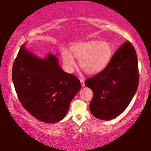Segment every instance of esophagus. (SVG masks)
I'll use <instances>...</instances> for the list:
<instances>
[{
    "label": "esophagus",
    "mask_w": 151,
    "mask_h": 151,
    "mask_svg": "<svg viewBox=\"0 0 151 151\" xmlns=\"http://www.w3.org/2000/svg\"><path fill=\"white\" fill-rule=\"evenodd\" d=\"M80 81H81V83L82 86L84 87L85 86V84H84V79H80Z\"/></svg>",
    "instance_id": "34e87169"
}]
</instances>
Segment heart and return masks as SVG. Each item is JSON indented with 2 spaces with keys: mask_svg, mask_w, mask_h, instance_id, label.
Here are the masks:
<instances>
[{
  "mask_svg": "<svg viewBox=\"0 0 151 151\" xmlns=\"http://www.w3.org/2000/svg\"><path fill=\"white\" fill-rule=\"evenodd\" d=\"M113 47L106 42L88 41L76 43L70 48V53L63 51V62L70 69L76 65V58L79 59L80 67L89 74L101 72L106 67L113 55Z\"/></svg>",
  "mask_w": 151,
  "mask_h": 151,
  "instance_id": "obj_1",
  "label": "heart"
}]
</instances>
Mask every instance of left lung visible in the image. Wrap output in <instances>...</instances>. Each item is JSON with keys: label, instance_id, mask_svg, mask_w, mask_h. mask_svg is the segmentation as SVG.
Listing matches in <instances>:
<instances>
[{"label": "left lung", "instance_id": "8db88e82", "mask_svg": "<svg viewBox=\"0 0 151 151\" xmlns=\"http://www.w3.org/2000/svg\"><path fill=\"white\" fill-rule=\"evenodd\" d=\"M139 74L135 50L127 41L113 55L108 65L85 85L93 92L89 109L100 120H109L125 110L138 88Z\"/></svg>", "mask_w": 151, "mask_h": 151}]
</instances>
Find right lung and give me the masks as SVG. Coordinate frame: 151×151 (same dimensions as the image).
I'll return each mask as SVG.
<instances>
[{
  "instance_id": "1",
  "label": "right lung",
  "mask_w": 151,
  "mask_h": 151,
  "mask_svg": "<svg viewBox=\"0 0 151 151\" xmlns=\"http://www.w3.org/2000/svg\"><path fill=\"white\" fill-rule=\"evenodd\" d=\"M21 47L13 63L12 81L22 106L36 119L48 123L62 120L81 88L80 81L63 71L56 56L40 58Z\"/></svg>"
}]
</instances>
